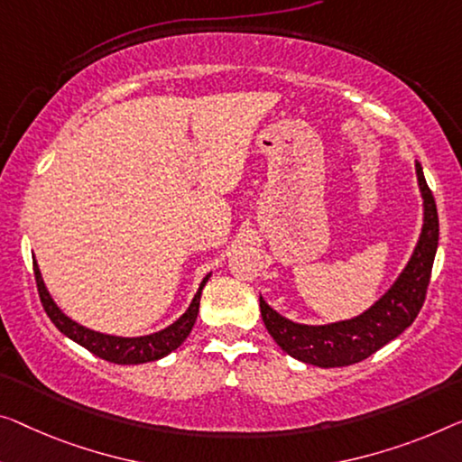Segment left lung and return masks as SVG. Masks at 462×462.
I'll return each instance as SVG.
<instances>
[{"label":"left lung","instance_id":"left-lung-1","mask_svg":"<svg viewBox=\"0 0 462 462\" xmlns=\"http://www.w3.org/2000/svg\"><path fill=\"white\" fill-rule=\"evenodd\" d=\"M419 190L423 197V228L409 263L380 300L353 319L326 326H305L275 313L263 297H259L261 318L278 342V346L294 359L315 367H346L367 359L401 336L421 311L431 278L433 257L438 251L439 222L433 195L425 182L421 163H415Z\"/></svg>","mask_w":462,"mask_h":462}]
</instances>
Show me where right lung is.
<instances>
[{
  "instance_id": "1",
  "label": "right lung",
  "mask_w": 462,
  "mask_h": 462,
  "mask_svg": "<svg viewBox=\"0 0 462 462\" xmlns=\"http://www.w3.org/2000/svg\"><path fill=\"white\" fill-rule=\"evenodd\" d=\"M32 270H34V280H37L39 299L43 302L47 318L53 321V326L58 328L61 334L68 336L70 340L80 344V346H85L88 353H93L95 356H99V359H106L116 365H141V363L157 361V359H163L165 355H170L171 350L180 346V344L187 340V336L190 334L192 326H195L197 315H199V302H201V291L203 286L208 284L211 275V273L205 275L201 286H199V291L195 294V299L190 302V307L180 315V318L171 323V326L149 336L122 338V336L95 332V329H88L68 318V315L55 305L51 294L47 292V286L43 278H41L39 265L34 259H32Z\"/></svg>"
}]
</instances>
